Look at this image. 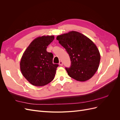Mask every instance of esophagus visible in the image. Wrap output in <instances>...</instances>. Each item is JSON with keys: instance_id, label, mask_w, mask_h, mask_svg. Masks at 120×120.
<instances>
[{"instance_id": "obj_1", "label": "esophagus", "mask_w": 120, "mask_h": 120, "mask_svg": "<svg viewBox=\"0 0 120 120\" xmlns=\"http://www.w3.org/2000/svg\"><path fill=\"white\" fill-rule=\"evenodd\" d=\"M59 64L60 65V66H62L63 65V62L61 61H60V63H59Z\"/></svg>"}]
</instances>
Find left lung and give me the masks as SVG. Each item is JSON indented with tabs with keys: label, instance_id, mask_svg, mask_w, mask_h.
Masks as SVG:
<instances>
[{
	"label": "left lung",
	"instance_id": "left-lung-1",
	"mask_svg": "<svg viewBox=\"0 0 120 120\" xmlns=\"http://www.w3.org/2000/svg\"><path fill=\"white\" fill-rule=\"evenodd\" d=\"M70 57L71 66L66 68L68 75L79 82L88 81L97 71L101 56L96 45L89 38L75 31L56 37Z\"/></svg>",
	"mask_w": 120,
	"mask_h": 120
}]
</instances>
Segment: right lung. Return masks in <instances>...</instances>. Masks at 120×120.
Returning a JSON list of instances; mask_svg holds the SVG:
<instances>
[{"label": "right lung", "mask_w": 120, "mask_h": 120, "mask_svg": "<svg viewBox=\"0 0 120 120\" xmlns=\"http://www.w3.org/2000/svg\"><path fill=\"white\" fill-rule=\"evenodd\" d=\"M54 35L39 37L30 43L23 52L20 68L23 77L32 85L41 86L51 82L59 65L52 63L53 54L46 48Z\"/></svg>", "instance_id": "add662e5"}]
</instances>
